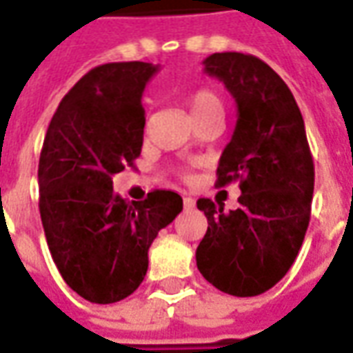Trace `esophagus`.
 Listing matches in <instances>:
<instances>
[{
  "label": "esophagus",
  "instance_id": "34e87169",
  "mask_svg": "<svg viewBox=\"0 0 353 353\" xmlns=\"http://www.w3.org/2000/svg\"><path fill=\"white\" fill-rule=\"evenodd\" d=\"M183 206L187 208V210H192V208H194V199H192V196H185Z\"/></svg>",
  "mask_w": 353,
  "mask_h": 353
}]
</instances>
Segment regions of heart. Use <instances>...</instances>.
I'll list each match as a JSON object with an SVG mask.
<instances>
[{"mask_svg": "<svg viewBox=\"0 0 353 353\" xmlns=\"http://www.w3.org/2000/svg\"><path fill=\"white\" fill-rule=\"evenodd\" d=\"M189 109H191V115L194 121H199L202 117L215 115V113L223 115V103L217 98V94H214L212 90H204V88L196 90L189 98Z\"/></svg>", "mask_w": 353, "mask_h": 353, "instance_id": "b5f03b06", "label": "heart"}]
</instances>
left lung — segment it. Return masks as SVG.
Wrapping results in <instances>:
<instances>
[{"label":"left lung","mask_w":353,"mask_h":353,"mask_svg":"<svg viewBox=\"0 0 353 353\" xmlns=\"http://www.w3.org/2000/svg\"><path fill=\"white\" fill-rule=\"evenodd\" d=\"M204 72L225 83L238 105L232 139L217 166V187L238 181L240 206L199 199L208 230L196 266L212 285L255 296L288 274L310 223L314 161L293 94L272 68L244 52H215Z\"/></svg>","instance_id":"left-lung-1"}]
</instances>
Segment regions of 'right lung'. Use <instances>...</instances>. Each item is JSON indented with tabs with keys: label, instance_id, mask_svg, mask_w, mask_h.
Wrapping results in <instances>:
<instances>
[{
	"label": "right lung",
	"instance_id": "add662e5",
	"mask_svg": "<svg viewBox=\"0 0 353 353\" xmlns=\"http://www.w3.org/2000/svg\"><path fill=\"white\" fill-rule=\"evenodd\" d=\"M159 70L111 62L83 75L50 119L39 157V214L54 265L70 288L96 304L132 295L147 272V252L176 219L183 200L154 189L124 202L111 176L141 153V94Z\"/></svg>",
	"mask_w": 353,
	"mask_h": 353
}]
</instances>
